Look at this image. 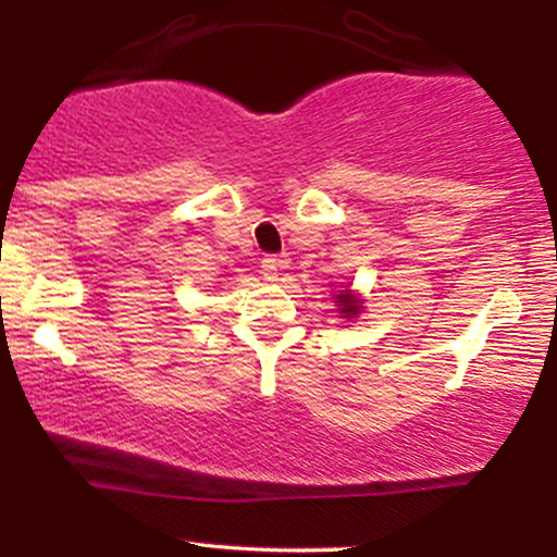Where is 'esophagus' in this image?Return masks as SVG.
I'll return each mask as SVG.
<instances>
[{
	"instance_id": "esophagus-1",
	"label": "esophagus",
	"mask_w": 557,
	"mask_h": 557,
	"mask_svg": "<svg viewBox=\"0 0 557 557\" xmlns=\"http://www.w3.org/2000/svg\"><path fill=\"white\" fill-rule=\"evenodd\" d=\"M280 270H283V259L280 257L261 259V274H264V280H270V283H274V280L280 277Z\"/></svg>"
}]
</instances>
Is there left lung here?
I'll list each match as a JSON object with an SVG mask.
<instances>
[{"mask_svg":"<svg viewBox=\"0 0 557 557\" xmlns=\"http://www.w3.org/2000/svg\"><path fill=\"white\" fill-rule=\"evenodd\" d=\"M335 304L341 306V309H337V311H341V314H345V317H356V314H359V311L363 309L361 298L354 296V293H350V290H341V293H337Z\"/></svg>","mask_w":557,"mask_h":557,"instance_id":"8db88e82","label":"left lung"}]
</instances>
